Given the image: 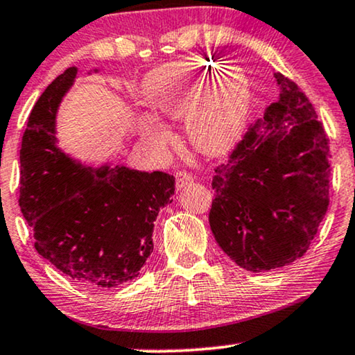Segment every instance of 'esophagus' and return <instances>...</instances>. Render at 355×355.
<instances>
[{
  "label": "esophagus",
  "mask_w": 355,
  "mask_h": 355,
  "mask_svg": "<svg viewBox=\"0 0 355 355\" xmlns=\"http://www.w3.org/2000/svg\"><path fill=\"white\" fill-rule=\"evenodd\" d=\"M192 181H193V178L189 173H186V171H178L176 173V187H178V191H179V189L189 186V184H191Z\"/></svg>",
  "instance_id": "obj_1"
}]
</instances>
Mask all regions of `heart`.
I'll return each instance as SVG.
<instances>
[{
	"mask_svg": "<svg viewBox=\"0 0 355 355\" xmlns=\"http://www.w3.org/2000/svg\"><path fill=\"white\" fill-rule=\"evenodd\" d=\"M144 94L159 118H187L193 147L223 153L239 139L250 108V80L242 67L218 66L203 58L176 61L150 72ZM145 135L163 140L164 132L148 124Z\"/></svg>",
	"mask_w": 355,
	"mask_h": 355,
	"instance_id": "b5f03b06",
	"label": "heart"
}]
</instances>
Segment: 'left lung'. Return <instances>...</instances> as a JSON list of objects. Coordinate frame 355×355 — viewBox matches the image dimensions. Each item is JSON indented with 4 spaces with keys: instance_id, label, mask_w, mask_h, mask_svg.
Returning a JSON list of instances; mask_svg holds the SVG:
<instances>
[{
    "instance_id": "8db88e82",
    "label": "left lung",
    "mask_w": 355,
    "mask_h": 355,
    "mask_svg": "<svg viewBox=\"0 0 355 355\" xmlns=\"http://www.w3.org/2000/svg\"><path fill=\"white\" fill-rule=\"evenodd\" d=\"M279 96L211 181L210 227L241 268L260 273L307 252L329 205V145L312 103L273 72Z\"/></svg>"
}]
</instances>
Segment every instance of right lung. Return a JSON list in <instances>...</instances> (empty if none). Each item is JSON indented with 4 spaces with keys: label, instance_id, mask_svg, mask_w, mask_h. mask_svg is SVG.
I'll list each match as a JSON object with an SVG mask.
<instances>
[{
    "label": "right lung",
    "instance_id": "right-lung-1",
    "mask_svg": "<svg viewBox=\"0 0 355 355\" xmlns=\"http://www.w3.org/2000/svg\"><path fill=\"white\" fill-rule=\"evenodd\" d=\"M77 72L72 66L58 76L28 116L19 207L37 252L61 273L87 288H119L152 254L153 221L173 202L174 178L114 162L87 164L58 145V111Z\"/></svg>",
    "mask_w": 355,
    "mask_h": 355
}]
</instances>
